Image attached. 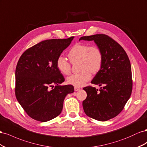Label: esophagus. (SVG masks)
<instances>
[{
	"label": "esophagus",
	"instance_id": "obj_1",
	"mask_svg": "<svg viewBox=\"0 0 147 147\" xmlns=\"http://www.w3.org/2000/svg\"><path fill=\"white\" fill-rule=\"evenodd\" d=\"M79 90H80V88L78 87H76V86L74 87V90L75 91H78Z\"/></svg>",
	"mask_w": 147,
	"mask_h": 147
}]
</instances>
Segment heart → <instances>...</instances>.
I'll return each mask as SVG.
<instances>
[{"label": "heart", "instance_id": "1", "mask_svg": "<svg viewBox=\"0 0 147 147\" xmlns=\"http://www.w3.org/2000/svg\"><path fill=\"white\" fill-rule=\"evenodd\" d=\"M68 57L71 63L79 62L80 73L71 74L67 81L69 84L81 87L91 79L92 74L100 69L103 63V54L98 47L88 44H76L71 48ZM58 69L64 74L71 72V64L65 57H58L57 60Z\"/></svg>", "mask_w": 147, "mask_h": 147}]
</instances>
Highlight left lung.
<instances>
[{
	"label": "left lung",
	"instance_id": "obj_1",
	"mask_svg": "<svg viewBox=\"0 0 147 147\" xmlns=\"http://www.w3.org/2000/svg\"><path fill=\"white\" fill-rule=\"evenodd\" d=\"M94 40L103 54L101 68L91 83L100 89L87 86L83 89L87 97L82 102L86 114L94 119L106 121L123 110L132 90L131 66L124 49L105 34L81 37L79 40Z\"/></svg>",
	"mask_w": 147,
	"mask_h": 147
}]
</instances>
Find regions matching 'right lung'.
Wrapping results in <instances>:
<instances>
[{
    "label": "right lung",
    "mask_w": 147,
    "mask_h": 147,
    "mask_svg": "<svg viewBox=\"0 0 147 147\" xmlns=\"http://www.w3.org/2000/svg\"><path fill=\"white\" fill-rule=\"evenodd\" d=\"M73 38L41 41L20 57L15 71V95L31 118L46 122L56 118L67 94L74 92L72 85H60L65 78L57 66L58 57Z\"/></svg>",
    "instance_id": "1"
}]
</instances>
